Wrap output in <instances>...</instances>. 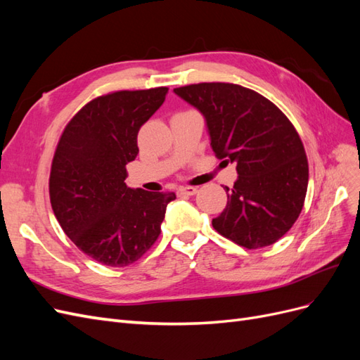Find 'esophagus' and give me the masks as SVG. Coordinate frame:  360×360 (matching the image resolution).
Masks as SVG:
<instances>
[{
    "label": "esophagus",
    "instance_id": "esophagus-1",
    "mask_svg": "<svg viewBox=\"0 0 360 360\" xmlns=\"http://www.w3.org/2000/svg\"><path fill=\"white\" fill-rule=\"evenodd\" d=\"M198 192L197 188H180L179 189V195H183V197H192Z\"/></svg>",
    "mask_w": 360,
    "mask_h": 360
}]
</instances>
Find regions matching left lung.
Here are the masks:
<instances>
[{
    "label": "left lung",
    "mask_w": 360,
    "mask_h": 360,
    "mask_svg": "<svg viewBox=\"0 0 360 360\" xmlns=\"http://www.w3.org/2000/svg\"><path fill=\"white\" fill-rule=\"evenodd\" d=\"M205 120L210 147L236 163L234 186L212 221L248 249L274 245L299 217L308 189V160L296 129L278 106L245 86L202 82L174 89Z\"/></svg>",
    "instance_id": "8db88e82"
}]
</instances>
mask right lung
<instances>
[{
  "label": "right lung",
  "mask_w": 360,
  "mask_h": 360,
  "mask_svg": "<svg viewBox=\"0 0 360 360\" xmlns=\"http://www.w3.org/2000/svg\"><path fill=\"white\" fill-rule=\"evenodd\" d=\"M167 86L117 91L86 103L64 129L52 160L49 195L63 231L110 267L135 263L156 242L176 193L126 186L138 130L165 101Z\"/></svg>",
  "instance_id": "add662e5"
}]
</instances>
